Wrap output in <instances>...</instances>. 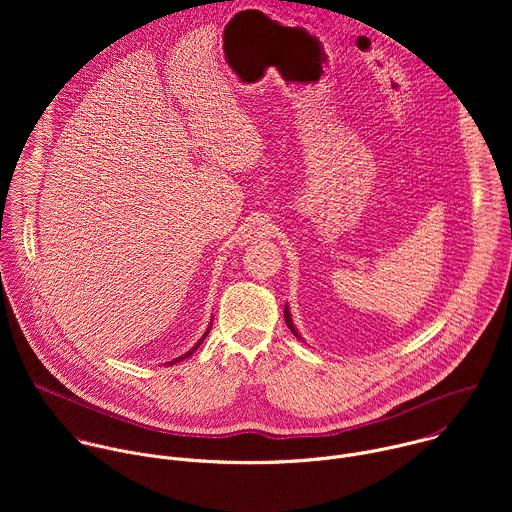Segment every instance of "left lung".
Returning <instances> with one entry per match:
<instances>
[{
  "mask_svg": "<svg viewBox=\"0 0 512 512\" xmlns=\"http://www.w3.org/2000/svg\"><path fill=\"white\" fill-rule=\"evenodd\" d=\"M283 316H285V324H287V328L291 330V334H294L296 338H300V340H304L302 336H300V332H298V328L294 326V320H291V314H289V308L285 306V310H283Z\"/></svg>",
  "mask_w": 512,
  "mask_h": 512,
  "instance_id": "1",
  "label": "left lung"
}]
</instances>
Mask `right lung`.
I'll list each match as a JSON object with an SVG mask.
<instances>
[{
	"instance_id": "obj_1",
	"label": "right lung",
	"mask_w": 512,
	"mask_h": 512,
	"mask_svg": "<svg viewBox=\"0 0 512 512\" xmlns=\"http://www.w3.org/2000/svg\"><path fill=\"white\" fill-rule=\"evenodd\" d=\"M208 332H210V326H208V328H206V332H204V334H202V338H200V340H198V342H196V344H194V346H192V348H190V350H188V352H184V354H182V356H178V358H174V360H170V362H168V364H176V362H180V360H184V358H188V356H192V354H194V350H198V346H200V344H202V342H204V338H206V336H208Z\"/></svg>"
}]
</instances>
